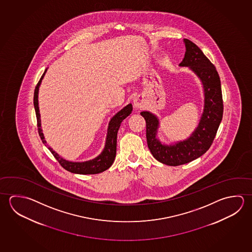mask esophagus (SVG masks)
<instances>
[{"label":"esophagus","mask_w":252,"mask_h":252,"mask_svg":"<svg viewBox=\"0 0 252 252\" xmlns=\"http://www.w3.org/2000/svg\"><path fill=\"white\" fill-rule=\"evenodd\" d=\"M133 105L137 109H140L142 107V101H141V98L139 97V96H137V97L134 98L133 99Z\"/></svg>","instance_id":"esophagus-1"}]
</instances>
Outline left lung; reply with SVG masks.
<instances>
[{
  "label": "left lung",
  "instance_id": "left-lung-1",
  "mask_svg": "<svg viewBox=\"0 0 252 252\" xmlns=\"http://www.w3.org/2000/svg\"><path fill=\"white\" fill-rule=\"evenodd\" d=\"M186 52L181 67H189L201 80L204 94L203 111L197 127L184 141L164 144L158 138L159 120L150 111H141L146 120L148 147L155 158L163 164L177 166L198 158L212 146L223 117L220 79L216 68L194 42L184 39Z\"/></svg>",
  "mask_w": 252,
  "mask_h": 252
}]
</instances>
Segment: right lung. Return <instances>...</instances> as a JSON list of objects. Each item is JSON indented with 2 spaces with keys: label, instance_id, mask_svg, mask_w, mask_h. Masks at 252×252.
<instances>
[{
  "label": "right lung",
  "instance_id": "1",
  "mask_svg": "<svg viewBox=\"0 0 252 252\" xmlns=\"http://www.w3.org/2000/svg\"><path fill=\"white\" fill-rule=\"evenodd\" d=\"M48 70V68L45 70L44 73L41 76L38 84L36 86L33 95V105L35 109L36 118H37V126H38V132L40 134V139L44 143L46 147H48L54 157L58 160L59 163L62 165L68 172L78 173V174H96L100 172H104L107 169L111 167L114 162L117 152V135L118 131L120 127V125L122 121L132 113V106L131 103L124 107L121 111L116 113L115 115L111 118L109 122L108 131H107L106 141L105 146L103 148L101 154L98 155L96 158L88 160L85 162H71L60 157L59 155L54 151L48 144L45 140L44 134L41 129V123H40V110H39V102H38V94H39V88H40L41 80L44 78L45 73Z\"/></svg>",
  "mask_w": 252,
  "mask_h": 252
}]
</instances>
